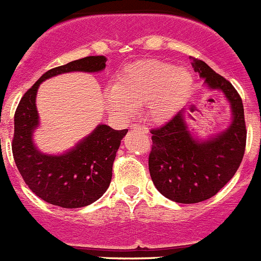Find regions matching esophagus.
Listing matches in <instances>:
<instances>
[{"label":"esophagus","instance_id":"34e87169","mask_svg":"<svg viewBox=\"0 0 261 261\" xmlns=\"http://www.w3.org/2000/svg\"><path fill=\"white\" fill-rule=\"evenodd\" d=\"M132 128H133V129H138V130L143 132V133H148V128H147L146 125H143V124H138V123H134V124H132Z\"/></svg>","mask_w":261,"mask_h":261}]
</instances>
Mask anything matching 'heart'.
Wrapping results in <instances>:
<instances>
[{"label":"heart","instance_id":"heart-1","mask_svg":"<svg viewBox=\"0 0 261 261\" xmlns=\"http://www.w3.org/2000/svg\"><path fill=\"white\" fill-rule=\"evenodd\" d=\"M193 77L187 69L160 61H144L125 69L104 94L110 112L130 117L149 101V112L157 120L171 117L189 92Z\"/></svg>","mask_w":261,"mask_h":261}]
</instances>
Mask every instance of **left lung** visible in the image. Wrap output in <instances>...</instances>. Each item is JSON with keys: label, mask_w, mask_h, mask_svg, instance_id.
I'll return each instance as SVG.
<instances>
[{"label": "left lung", "mask_w": 261, "mask_h": 261, "mask_svg": "<svg viewBox=\"0 0 261 261\" xmlns=\"http://www.w3.org/2000/svg\"><path fill=\"white\" fill-rule=\"evenodd\" d=\"M190 61L211 89L224 92L231 102L233 120L226 132L205 142L193 138L182 112L151 129L148 167L152 181L164 197L184 204L210 199L233 177L244 157L247 133L237 90L205 62L194 57Z\"/></svg>", "instance_id": "8db88e82"}]
</instances>
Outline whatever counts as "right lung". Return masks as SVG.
I'll return each mask as SVG.
<instances>
[{"label":"right lung","mask_w":261,"mask_h":261,"mask_svg":"<svg viewBox=\"0 0 261 261\" xmlns=\"http://www.w3.org/2000/svg\"><path fill=\"white\" fill-rule=\"evenodd\" d=\"M105 62V57L90 56L49 69L25 92L17 105L11 143L15 164L29 189L46 203L62 208H80L99 199L112 181L113 162L128 129L115 130L100 124L67 153H40L32 139L33 130L39 124L35 107L38 87L44 80L64 72L101 71Z\"/></svg>","instance_id":"obj_1"}]
</instances>
